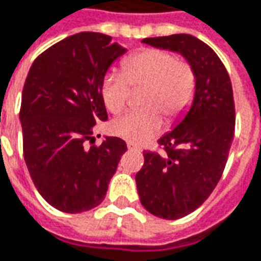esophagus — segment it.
<instances>
[{"label": "esophagus", "mask_w": 261, "mask_h": 261, "mask_svg": "<svg viewBox=\"0 0 261 261\" xmlns=\"http://www.w3.org/2000/svg\"><path fill=\"white\" fill-rule=\"evenodd\" d=\"M127 149H129V150H135V152H141V150H142L139 146H136V145L130 143V142H127Z\"/></svg>", "instance_id": "34e87169"}]
</instances>
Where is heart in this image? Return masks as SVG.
Returning <instances> with one entry per match:
<instances>
[{
  "mask_svg": "<svg viewBox=\"0 0 261 261\" xmlns=\"http://www.w3.org/2000/svg\"><path fill=\"white\" fill-rule=\"evenodd\" d=\"M132 88L146 86L142 105L146 108L129 112L113 120L112 132L132 143H146L163 127V115L176 122L186 113L196 92V73L192 65L177 59L172 52L148 48L127 57L122 73L109 72L103 78L100 93L111 113L127 107Z\"/></svg>",
  "mask_w": 261,
  "mask_h": 261,
  "instance_id": "1",
  "label": "heart"
}]
</instances>
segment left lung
Segmentation results:
<instances>
[{"label": "left lung", "mask_w": 261, "mask_h": 261, "mask_svg": "<svg viewBox=\"0 0 261 261\" xmlns=\"http://www.w3.org/2000/svg\"><path fill=\"white\" fill-rule=\"evenodd\" d=\"M142 42L182 54L196 73L188 115L158 141L162 152H143V166L135 177L143 207L175 220L202 206L223 175L234 138L233 89L216 52L193 35L145 38Z\"/></svg>", "instance_id": "1"}]
</instances>
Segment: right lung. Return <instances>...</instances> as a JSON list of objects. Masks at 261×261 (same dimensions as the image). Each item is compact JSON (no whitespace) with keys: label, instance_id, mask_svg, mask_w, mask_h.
<instances>
[{"label":"right lung","instance_id":"obj_1","mask_svg":"<svg viewBox=\"0 0 261 261\" xmlns=\"http://www.w3.org/2000/svg\"><path fill=\"white\" fill-rule=\"evenodd\" d=\"M112 37L79 32L59 41L34 61L22 89L19 119L28 172L39 195L65 213L102 203L126 143L92 138L107 120L102 82L125 54Z\"/></svg>","mask_w":261,"mask_h":261}]
</instances>
